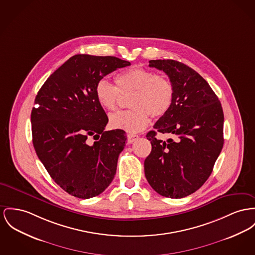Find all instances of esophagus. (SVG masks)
<instances>
[{
	"instance_id": "esophagus-1",
	"label": "esophagus",
	"mask_w": 255,
	"mask_h": 255,
	"mask_svg": "<svg viewBox=\"0 0 255 255\" xmlns=\"http://www.w3.org/2000/svg\"><path fill=\"white\" fill-rule=\"evenodd\" d=\"M138 138H139V136L135 135V134H128V142L129 144H131V143H133L134 141H136Z\"/></svg>"
}]
</instances>
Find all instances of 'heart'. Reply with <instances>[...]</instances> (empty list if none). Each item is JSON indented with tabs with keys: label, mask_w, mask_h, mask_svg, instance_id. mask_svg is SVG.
Wrapping results in <instances>:
<instances>
[{
	"label": "heart",
	"mask_w": 255,
	"mask_h": 255,
	"mask_svg": "<svg viewBox=\"0 0 255 255\" xmlns=\"http://www.w3.org/2000/svg\"><path fill=\"white\" fill-rule=\"evenodd\" d=\"M115 84L101 79L95 87L97 101L106 110L116 109L122 95L131 94V109L119 111L109 117L113 128L129 133L144 129L150 116L160 118L171 108L174 101V86L165 75L143 68L126 69L115 76Z\"/></svg>",
	"instance_id": "obj_1"
}]
</instances>
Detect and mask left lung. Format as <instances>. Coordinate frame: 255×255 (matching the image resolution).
<instances>
[{"label":"left lung","mask_w":255,"mask_h":255,"mask_svg":"<svg viewBox=\"0 0 255 255\" xmlns=\"http://www.w3.org/2000/svg\"><path fill=\"white\" fill-rule=\"evenodd\" d=\"M151 68L163 70L174 86L169 111L147 133L152 152L144 161L145 176L160 195L183 198L203 186L223 147L221 102L203 77L174 60H151ZM157 132L176 136L162 141Z\"/></svg>","instance_id":"8db88e82"}]
</instances>
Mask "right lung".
<instances>
[{"label": "right lung", "instance_id": "obj_1", "mask_svg": "<svg viewBox=\"0 0 255 255\" xmlns=\"http://www.w3.org/2000/svg\"><path fill=\"white\" fill-rule=\"evenodd\" d=\"M128 66L129 62L112 56L74 55L35 97L31 114L35 153L54 182L72 196L95 197L114 179L127 136L122 129L104 131L108 117L95 87L108 73ZM90 135L95 139L92 145L86 142Z\"/></svg>", "mask_w": 255, "mask_h": 255}]
</instances>
